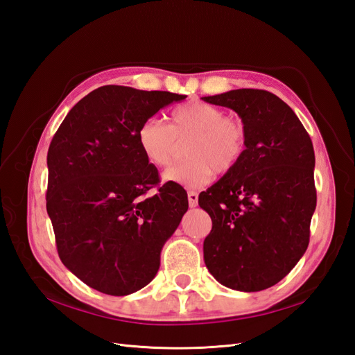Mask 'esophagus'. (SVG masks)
I'll return each mask as SVG.
<instances>
[{
    "mask_svg": "<svg viewBox=\"0 0 355 355\" xmlns=\"http://www.w3.org/2000/svg\"><path fill=\"white\" fill-rule=\"evenodd\" d=\"M188 202H189V207H196L198 204V194L196 191L188 192Z\"/></svg>",
    "mask_w": 355,
    "mask_h": 355,
    "instance_id": "34e87169",
    "label": "esophagus"
}]
</instances>
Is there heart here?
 Returning a JSON list of instances; mask_svg holds the SVG:
<instances>
[{
    "instance_id": "b5f03b06",
    "label": "heart",
    "mask_w": 355,
    "mask_h": 355,
    "mask_svg": "<svg viewBox=\"0 0 355 355\" xmlns=\"http://www.w3.org/2000/svg\"><path fill=\"white\" fill-rule=\"evenodd\" d=\"M137 145L148 163L167 167L187 141L189 159L166 170L163 179L185 188H200L214 171L228 173L243 157L245 136L239 121L225 118L223 111L202 102L182 105L171 112L170 125L148 118L137 130Z\"/></svg>"
}]
</instances>
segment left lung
<instances>
[{
    "label": "left lung",
    "mask_w": 355,
    "mask_h": 355,
    "mask_svg": "<svg viewBox=\"0 0 355 355\" xmlns=\"http://www.w3.org/2000/svg\"><path fill=\"white\" fill-rule=\"evenodd\" d=\"M201 99L237 112L245 136L239 164L198 197L213 223L204 263L225 287L259 292L283 280L306 252L317 204L313 142L293 110L270 92Z\"/></svg>",
    "instance_id": "1"
}]
</instances>
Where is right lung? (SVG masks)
I'll use <instances>...</instances> for the list:
<instances>
[{"label": "right lung", "instance_id": "1", "mask_svg": "<svg viewBox=\"0 0 355 355\" xmlns=\"http://www.w3.org/2000/svg\"><path fill=\"white\" fill-rule=\"evenodd\" d=\"M185 94L103 85L60 124L47 154V213L60 261L83 283L125 296L154 280L188 210L187 191L161 185L137 145L144 121Z\"/></svg>", "mask_w": 355, "mask_h": 355}]
</instances>
